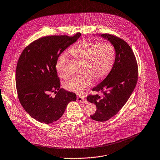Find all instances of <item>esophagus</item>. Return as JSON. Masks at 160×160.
<instances>
[{
  "label": "esophagus",
  "mask_w": 160,
  "mask_h": 160,
  "mask_svg": "<svg viewBox=\"0 0 160 160\" xmlns=\"http://www.w3.org/2000/svg\"><path fill=\"white\" fill-rule=\"evenodd\" d=\"M77 100L78 102H82V103H85L86 104L87 103V101L84 99V98H83L82 96H79L77 97Z\"/></svg>",
  "instance_id": "34e87169"
}]
</instances>
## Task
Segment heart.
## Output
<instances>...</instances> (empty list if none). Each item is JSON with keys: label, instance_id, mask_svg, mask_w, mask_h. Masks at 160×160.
<instances>
[{"label": "heart", "instance_id": "obj_1", "mask_svg": "<svg viewBox=\"0 0 160 160\" xmlns=\"http://www.w3.org/2000/svg\"><path fill=\"white\" fill-rule=\"evenodd\" d=\"M68 53L75 60L81 62V72L65 81L64 88L67 91L81 93L89 86L92 79L99 81L110 72L115 59L113 46L108 42H92L82 41L68 50ZM67 56L62 54L58 59L56 69L61 78H66L69 74L66 70Z\"/></svg>", "mask_w": 160, "mask_h": 160}]
</instances>
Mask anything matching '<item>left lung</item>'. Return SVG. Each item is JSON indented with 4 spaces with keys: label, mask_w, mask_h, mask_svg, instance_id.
Instances as JSON below:
<instances>
[{
    "label": "left lung",
    "mask_w": 160,
    "mask_h": 160,
    "mask_svg": "<svg viewBox=\"0 0 160 160\" xmlns=\"http://www.w3.org/2000/svg\"><path fill=\"white\" fill-rule=\"evenodd\" d=\"M111 43L116 56L113 66L106 78L92 91L103 94L89 95L87 100L96 106V112L91 118L105 121L116 115L126 104L133 92L138 81V65L130 46L124 40L111 34H96Z\"/></svg>",
    "instance_id": "obj_1"
}]
</instances>
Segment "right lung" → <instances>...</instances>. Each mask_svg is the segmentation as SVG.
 I'll list each match as a JSON object with an SVG mask.
<instances>
[{"mask_svg":"<svg viewBox=\"0 0 160 160\" xmlns=\"http://www.w3.org/2000/svg\"><path fill=\"white\" fill-rule=\"evenodd\" d=\"M51 36L41 38L26 47L16 68V83L19 101L24 110L39 122L58 120L76 94L60 88L56 64L59 56L81 36ZM51 92L57 95L52 97Z\"/></svg>","mask_w":160,"mask_h":160,"instance_id":"right-lung-1","label":"right lung"}]
</instances>
